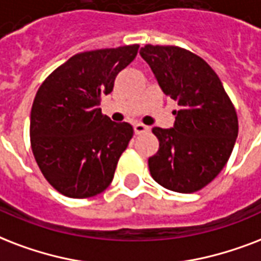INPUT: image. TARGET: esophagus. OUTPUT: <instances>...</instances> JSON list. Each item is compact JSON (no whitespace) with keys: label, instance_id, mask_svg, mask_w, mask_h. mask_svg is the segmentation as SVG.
Instances as JSON below:
<instances>
[{"label":"esophagus","instance_id":"34e87169","mask_svg":"<svg viewBox=\"0 0 261 261\" xmlns=\"http://www.w3.org/2000/svg\"><path fill=\"white\" fill-rule=\"evenodd\" d=\"M149 132V128L147 125H143V124H136L135 125V133L136 135H143V133H147Z\"/></svg>","mask_w":261,"mask_h":261}]
</instances>
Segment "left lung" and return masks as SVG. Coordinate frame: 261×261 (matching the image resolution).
Listing matches in <instances>:
<instances>
[{"mask_svg":"<svg viewBox=\"0 0 261 261\" xmlns=\"http://www.w3.org/2000/svg\"><path fill=\"white\" fill-rule=\"evenodd\" d=\"M159 86L179 106L174 126H155L158 152L148 159L152 178L166 189L193 193L211 182L229 161L238 118L223 84L199 56L177 46L141 47Z\"/></svg>","mask_w":261,"mask_h":261,"instance_id":"8db88e82","label":"left lung"}]
</instances>
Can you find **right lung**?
Masks as SVG:
<instances>
[{
	"mask_svg": "<svg viewBox=\"0 0 261 261\" xmlns=\"http://www.w3.org/2000/svg\"><path fill=\"white\" fill-rule=\"evenodd\" d=\"M139 44L79 53L39 87L31 109V148L42 174L62 195L86 199L112 184L132 125L103 116L100 96L135 60Z\"/></svg>",
	"mask_w": 261,
	"mask_h": 261,
	"instance_id": "obj_1",
	"label": "right lung"
}]
</instances>
